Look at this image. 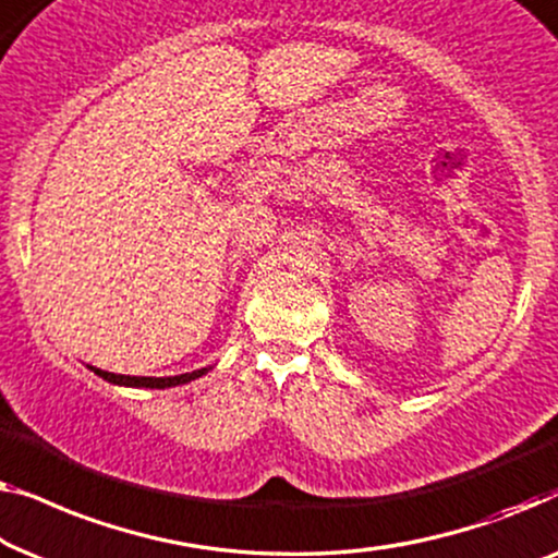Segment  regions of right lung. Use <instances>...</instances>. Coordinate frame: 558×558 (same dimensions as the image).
Wrapping results in <instances>:
<instances>
[{"label":"right lung","mask_w":558,"mask_h":558,"mask_svg":"<svg viewBox=\"0 0 558 558\" xmlns=\"http://www.w3.org/2000/svg\"><path fill=\"white\" fill-rule=\"evenodd\" d=\"M93 374H98L100 379L119 384V387H136V389H169V387H179V384H190L194 379H199L209 372L211 366L197 368V372L190 374H179V376H125V374H113V372H104V368L88 366Z\"/></svg>","instance_id":"add662e5"}]
</instances>
